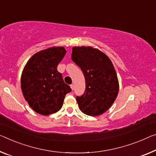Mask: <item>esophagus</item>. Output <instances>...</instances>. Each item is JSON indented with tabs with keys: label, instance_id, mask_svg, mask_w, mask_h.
<instances>
[{
	"label": "esophagus",
	"instance_id": "obj_1",
	"mask_svg": "<svg viewBox=\"0 0 156 156\" xmlns=\"http://www.w3.org/2000/svg\"><path fill=\"white\" fill-rule=\"evenodd\" d=\"M70 88H71L72 90H74V88H75V87H74V84H71L70 85Z\"/></svg>",
	"mask_w": 156,
	"mask_h": 156
}]
</instances>
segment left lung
Segmentation results:
<instances>
[{
  "mask_svg": "<svg viewBox=\"0 0 156 156\" xmlns=\"http://www.w3.org/2000/svg\"><path fill=\"white\" fill-rule=\"evenodd\" d=\"M72 60L82 70L86 90L76 98L83 114L97 116L107 112L116 99L119 84L112 62L106 54L92 47H74Z\"/></svg>",
  "mask_w": 156,
  "mask_h": 156,
  "instance_id": "obj_1",
  "label": "left lung"
}]
</instances>
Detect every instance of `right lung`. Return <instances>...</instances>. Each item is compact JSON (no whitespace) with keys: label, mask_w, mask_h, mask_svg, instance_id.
I'll return each instance as SVG.
<instances>
[{"label":"right lung","mask_w":156,"mask_h":156,"mask_svg":"<svg viewBox=\"0 0 156 156\" xmlns=\"http://www.w3.org/2000/svg\"><path fill=\"white\" fill-rule=\"evenodd\" d=\"M66 54L63 47H52L35 54L28 60L21 77L23 95L37 113L47 116L63 106L70 86L65 83L57 66Z\"/></svg>","instance_id":"add662e5"}]
</instances>
